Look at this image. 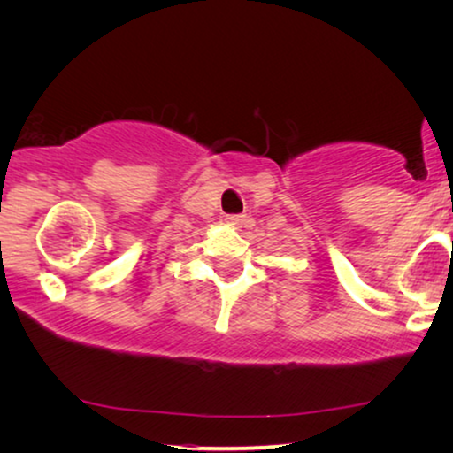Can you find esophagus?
Here are the masks:
<instances>
[{
  "label": "esophagus",
  "instance_id": "esophagus-1",
  "mask_svg": "<svg viewBox=\"0 0 453 453\" xmlns=\"http://www.w3.org/2000/svg\"><path fill=\"white\" fill-rule=\"evenodd\" d=\"M225 222L228 226H234V228H241L247 222V219L243 214H228L226 219H225Z\"/></svg>",
  "mask_w": 453,
  "mask_h": 453
}]
</instances>
